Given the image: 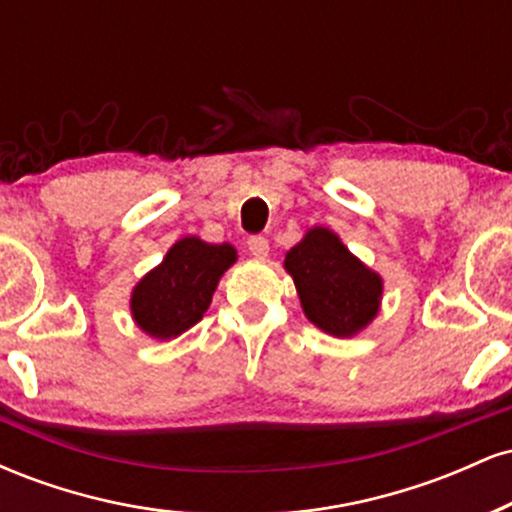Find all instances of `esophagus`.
Segmentation results:
<instances>
[{
	"label": "esophagus",
	"instance_id": "esophagus-1",
	"mask_svg": "<svg viewBox=\"0 0 512 512\" xmlns=\"http://www.w3.org/2000/svg\"><path fill=\"white\" fill-rule=\"evenodd\" d=\"M248 250L252 257H257V260H264V257L269 255V240L262 238V236H252L248 240Z\"/></svg>",
	"mask_w": 512,
	"mask_h": 512
}]
</instances>
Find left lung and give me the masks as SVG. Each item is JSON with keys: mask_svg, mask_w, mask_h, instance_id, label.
I'll list each match as a JSON object with an SVG mask.
<instances>
[{"mask_svg": "<svg viewBox=\"0 0 512 512\" xmlns=\"http://www.w3.org/2000/svg\"><path fill=\"white\" fill-rule=\"evenodd\" d=\"M284 269L296 284L305 317L332 337H356L380 313L383 276L363 264L325 226L305 231L286 252Z\"/></svg>", "mask_w": 512, "mask_h": 512, "instance_id": "1", "label": "left lung"}]
</instances>
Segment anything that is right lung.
Here are the masks:
<instances>
[{"label": "right lung", "instance_id": "add662e5", "mask_svg": "<svg viewBox=\"0 0 512 512\" xmlns=\"http://www.w3.org/2000/svg\"><path fill=\"white\" fill-rule=\"evenodd\" d=\"M238 260L231 243L185 236L170 245L161 264L134 284L129 296L134 325L151 339L168 342L202 320L226 269Z\"/></svg>", "mask_w": 512, "mask_h": 512}]
</instances>
